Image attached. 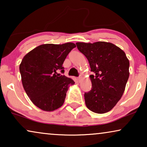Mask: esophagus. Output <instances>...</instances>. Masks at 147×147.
I'll list each match as a JSON object with an SVG mask.
<instances>
[{"mask_svg":"<svg viewBox=\"0 0 147 147\" xmlns=\"http://www.w3.org/2000/svg\"><path fill=\"white\" fill-rule=\"evenodd\" d=\"M78 82H80V81H81V80H82V77H80H80H78Z\"/></svg>","mask_w":147,"mask_h":147,"instance_id":"obj_1","label":"esophagus"}]
</instances>
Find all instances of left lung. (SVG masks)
<instances>
[{"mask_svg": "<svg viewBox=\"0 0 147 147\" xmlns=\"http://www.w3.org/2000/svg\"><path fill=\"white\" fill-rule=\"evenodd\" d=\"M90 63L92 89L84 94L88 109L98 114L111 110L121 98L129 78V61L124 52L111 43H76Z\"/></svg>", "mask_w": 147, "mask_h": 147, "instance_id": "left-lung-1", "label": "left lung"}]
</instances>
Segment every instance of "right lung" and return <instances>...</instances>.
Listing matches in <instances>:
<instances>
[{
  "instance_id": "right-lung-1",
  "label": "right lung",
  "mask_w": 147,
  "mask_h": 147,
  "mask_svg": "<svg viewBox=\"0 0 147 147\" xmlns=\"http://www.w3.org/2000/svg\"><path fill=\"white\" fill-rule=\"evenodd\" d=\"M76 47L73 43L43 44L23 57L19 66L22 84L30 100L40 109L51 112L63 104L69 85L75 82L57 71L63 73V62Z\"/></svg>"
}]
</instances>
